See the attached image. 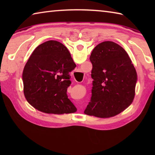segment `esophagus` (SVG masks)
<instances>
[{"mask_svg": "<svg viewBox=\"0 0 155 155\" xmlns=\"http://www.w3.org/2000/svg\"><path fill=\"white\" fill-rule=\"evenodd\" d=\"M83 106H81V109H83Z\"/></svg>", "mask_w": 155, "mask_h": 155, "instance_id": "obj_1", "label": "esophagus"}]
</instances>
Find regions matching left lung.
Listing matches in <instances>:
<instances>
[{"instance_id": "obj_1", "label": "left lung", "mask_w": 155, "mask_h": 155, "mask_svg": "<svg viewBox=\"0 0 155 155\" xmlns=\"http://www.w3.org/2000/svg\"><path fill=\"white\" fill-rule=\"evenodd\" d=\"M90 59L94 81L90 102L84 113L98 117L119 114L135 97L137 72L129 56L122 46L107 41L94 48Z\"/></svg>"}]
</instances>
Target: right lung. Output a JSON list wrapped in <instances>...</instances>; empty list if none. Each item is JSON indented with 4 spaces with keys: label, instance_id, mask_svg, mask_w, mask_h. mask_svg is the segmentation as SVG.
<instances>
[{
    "label": "right lung",
    "instance_id": "obj_1",
    "mask_svg": "<svg viewBox=\"0 0 155 155\" xmlns=\"http://www.w3.org/2000/svg\"><path fill=\"white\" fill-rule=\"evenodd\" d=\"M76 67L64 44L47 41L34 50L22 73L24 94L35 109L47 114H63L77 111L68 98L71 84L70 72Z\"/></svg>",
    "mask_w": 155,
    "mask_h": 155
}]
</instances>
